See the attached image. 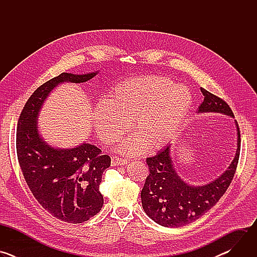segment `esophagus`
Returning a JSON list of instances; mask_svg holds the SVG:
<instances>
[{
    "mask_svg": "<svg viewBox=\"0 0 257 257\" xmlns=\"http://www.w3.org/2000/svg\"><path fill=\"white\" fill-rule=\"evenodd\" d=\"M128 163V160L122 159L119 157H113L112 158V166H124Z\"/></svg>",
    "mask_w": 257,
    "mask_h": 257,
    "instance_id": "34e87169",
    "label": "esophagus"
}]
</instances>
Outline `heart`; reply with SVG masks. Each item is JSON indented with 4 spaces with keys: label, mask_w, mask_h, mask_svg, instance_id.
Returning <instances> with one entry per match:
<instances>
[{
    "label": "heart",
    "mask_w": 257,
    "mask_h": 257,
    "mask_svg": "<svg viewBox=\"0 0 257 257\" xmlns=\"http://www.w3.org/2000/svg\"><path fill=\"white\" fill-rule=\"evenodd\" d=\"M192 103L188 87L169 78L148 76L117 84L93 113V124L105 143H113L129 128L136 133L123 141L119 152L140 154L145 145L156 150L165 145L181 125Z\"/></svg>",
    "instance_id": "obj_1"
}]
</instances>
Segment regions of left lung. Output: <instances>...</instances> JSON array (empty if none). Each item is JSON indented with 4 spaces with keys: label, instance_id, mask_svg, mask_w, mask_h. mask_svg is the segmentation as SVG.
Here are the masks:
<instances>
[{
    "label": "left lung",
    "instance_id": "left-lung-1",
    "mask_svg": "<svg viewBox=\"0 0 257 257\" xmlns=\"http://www.w3.org/2000/svg\"><path fill=\"white\" fill-rule=\"evenodd\" d=\"M204 99L198 113H221L234 118L229 104L200 87ZM237 151L228 170L216 180L203 186H192L183 181L173 167L171 144L156 156L146 159L150 175L141 191L142 207L153 221L168 228H179L193 223L207 212L227 191L234 178L240 156V129L237 121Z\"/></svg>",
    "mask_w": 257,
    "mask_h": 257
}]
</instances>
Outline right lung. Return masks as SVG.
Here are the masks:
<instances>
[{"label":"right lung","instance_id":"right-lung-1","mask_svg":"<svg viewBox=\"0 0 257 257\" xmlns=\"http://www.w3.org/2000/svg\"><path fill=\"white\" fill-rule=\"evenodd\" d=\"M96 74L62 73L47 81L28 98L17 124V157L30 191L48 212L70 224L86 222L101 209L99 184L111 158L89 143L67 150L53 148L39 133L38 116L57 85L86 82Z\"/></svg>","mask_w":257,"mask_h":257}]
</instances>
